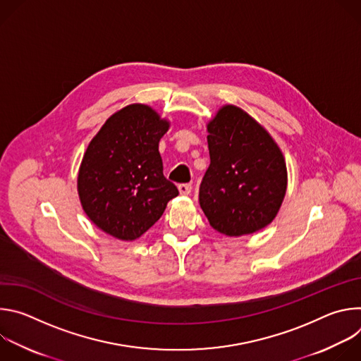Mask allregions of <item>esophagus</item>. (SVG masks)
I'll use <instances>...</instances> for the list:
<instances>
[{
    "mask_svg": "<svg viewBox=\"0 0 361 361\" xmlns=\"http://www.w3.org/2000/svg\"><path fill=\"white\" fill-rule=\"evenodd\" d=\"M191 188H192V187H191V184H187V183H185V184H180V185H178V191H180V194H181V195H188V194L191 192Z\"/></svg>",
    "mask_w": 361,
    "mask_h": 361,
    "instance_id": "34e87169",
    "label": "esophagus"
}]
</instances>
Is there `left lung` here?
Returning <instances> with one entry per match:
<instances>
[{
	"label": "left lung",
	"mask_w": 361,
	"mask_h": 361,
	"mask_svg": "<svg viewBox=\"0 0 361 361\" xmlns=\"http://www.w3.org/2000/svg\"><path fill=\"white\" fill-rule=\"evenodd\" d=\"M210 166L198 201L210 226L238 237L267 227L287 190L283 152L271 135L235 106H224L207 124Z\"/></svg>",
	"instance_id": "obj_1"
}]
</instances>
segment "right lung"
Listing matches in <instances>:
<instances>
[{"label":"right lung","instance_id":"obj_1","mask_svg":"<svg viewBox=\"0 0 361 361\" xmlns=\"http://www.w3.org/2000/svg\"><path fill=\"white\" fill-rule=\"evenodd\" d=\"M169 127L151 107L131 104L113 114L88 144L78 195L88 219L104 233L126 241L141 237L178 195L163 174L159 152Z\"/></svg>","mask_w":361,"mask_h":361}]
</instances>
